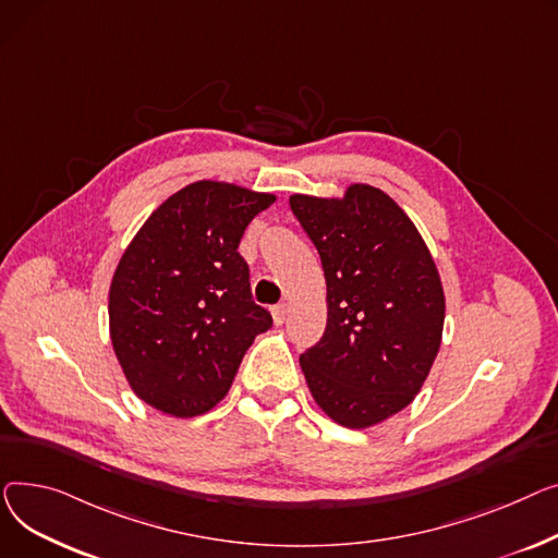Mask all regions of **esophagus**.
<instances>
[{
	"mask_svg": "<svg viewBox=\"0 0 558 558\" xmlns=\"http://www.w3.org/2000/svg\"><path fill=\"white\" fill-rule=\"evenodd\" d=\"M272 319L277 326H281L288 319V304H279L272 308Z\"/></svg>",
	"mask_w": 558,
	"mask_h": 558,
	"instance_id": "obj_1",
	"label": "esophagus"
}]
</instances>
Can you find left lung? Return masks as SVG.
<instances>
[{"label": "left lung", "mask_w": 558, "mask_h": 558, "mask_svg": "<svg viewBox=\"0 0 558 558\" xmlns=\"http://www.w3.org/2000/svg\"><path fill=\"white\" fill-rule=\"evenodd\" d=\"M326 281V331L300 355L315 403L351 430L408 408L441 347L446 298L410 216L372 184L340 198L292 193Z\"/></svg>", "instance_id": "8db88e82"}]
</instances>
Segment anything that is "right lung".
<instances>
[{"label":"right lung","instance_id":"right-lung-1","mask_svg":"<svg viewBox=\"0 0 558 558\" xmlns=\"http://www.w3.org/2000/svg\"><path fill=\"white\" fill-rule=\"evenodd\" d=\"M277 201L198 180L163 201L128 243L110 281V340L123 376L150 408L209 412L272 317L256 306L239 254L250 220Z\"/></svg>","mask_w":558,"mask_h":558}]
</instances>
